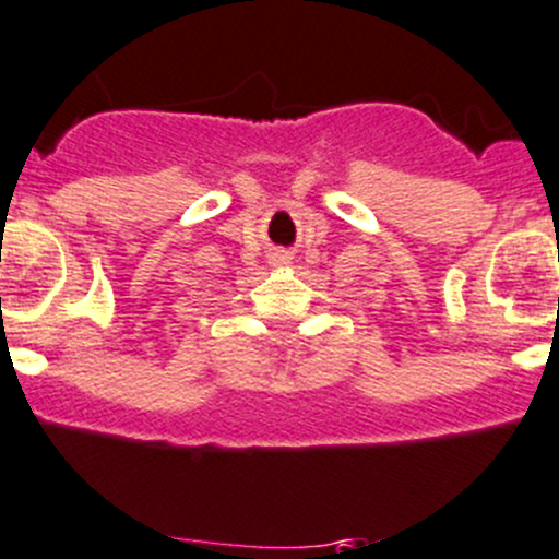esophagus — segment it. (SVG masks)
Listing matches in <instances>:
<instances>
[{
  "instance_id": "1",
  "label": "esophagus",
  "mask_w": 559,
  "mask_h": 559,
  "mask_svg": "<svg viewBox=\"0 0 559 559\" xmlns=\"http://www.w3.org/2000/svg\"><path fill=\"white\" fill-rule=\"evenodd\" d=\"M289 262H292L289 251H273V253H270V264H273V267H286Z\"/></svg>"
}]
</instances>
